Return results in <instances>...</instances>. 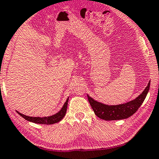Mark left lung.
I'll use <instances>...</instances> for the list:
<instances>
[{
    "label": "left lung",
    "instance_id": "1",
    "mask_svg": "<svg viewBox=\"0 0 159 159\" xmlns=\"http://www.w3.org/2000/svg\"><path fill=\"white\" fill-rule=\"evenodd\" d=\"M150 82L141 94L134 100L119 105L109 106L96 102L88 95V98L95 114L99 118L105 120H123L128 118L138 110L139 107L145 99L148 90L150 89Z\"/></svg>",
    "mask_w": 159,
    "mask_h": 159
}]
</instances>
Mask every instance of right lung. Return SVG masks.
Returning <instances> with one entry per match:
<instances>
[{
  "label": "right lung",
  "mask_w": 159,
  "mask_h": 159,
  "mask_svg": "<svg viewBox=\"0 0 159 159\" xmlns=\"http://www.w3.org/2000/svg\"><path fill=\"white\" fill-rule=\"evenodd\" d=\"M68 102H69V98H67L66 102H65L63 107H62V109L59 111L58 112L56 113L55 115H53L52 116L49 117H29L26 116L21 114V113L17 112L20 116H22L23 118L25 120L30 121V122L35 123H39V124H47V125H50L53 124V123H56L59 121H61L62 119L63 118V117L65 116L67 110V105Z\"/></svg>",
  "instance_id": "right-lung-1"
}]
</instances>
